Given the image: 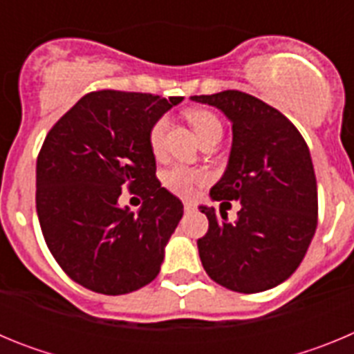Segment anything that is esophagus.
<instances>
[{
	"instance_id": "1",
	"label": "esophagus",
	"mask_w": 354,
	"mask_h": 354,
	"mask_svg": "<svg viewBox=\"0 0 354 354\" xmlns=\"http://www.w3.org/2000/svg\"><path fill=\"white\" fill-rule=\"evenodd\" d=\"M193 209H195V204H193V202H184V211L192 212Z\"/></svg>"
}]
</instances>
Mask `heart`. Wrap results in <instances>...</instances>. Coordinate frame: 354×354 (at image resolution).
I'll return each instance as SVG.
<instances>
[{
  "instance_id": "b5f03b06",
  "label": "heart",
  "mask_w": 354,
  "mask_h": 354,
  "mask_svg": "<svg viewBox=\"0 0 354 354\" xmlns=\"http://www.w3.org/2000/svg\"><path fill=\"white\" fill-rule=\"evenodd\" d=\"M186 118L189 120L193 129L196 131L200 140H204L209 134L221 131L220 118L216 117L212 111H209V109H192V111L186 113ZM168 124H170L168 117H161L152 124V127L149 131L150 152L156 158H161L165 154V140H167ZM205 179L207 177H205L204 171L184 167V165H175V167L168 168L162 174V184H165V187L170 189L174 195L179 196L193 195L195 187L200 186V184H204Z\"/></svg>"
}]
</instances>
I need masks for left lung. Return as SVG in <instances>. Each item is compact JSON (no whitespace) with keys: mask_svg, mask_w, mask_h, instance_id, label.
<instances>
[{"mask_svg":"<svg viewBox=\"0 0 354 354\" xmlns=\"http://www.w3.org/2000/svg\"><path fill=\"white\" fill-rule=\"evenodd\" d=\"M232 122V150L212 200H239L234 223L200 207L209 230L196 241L205 273L243 294L277 287L298 270L317 227V183L310 150L292 122L239 90L193 95ZM227 204V202H225Z\"/></svg>","mask_w":354,"mask_h":354,"instance_id":"left-lung-1","label":"left lung"}]
</instances>
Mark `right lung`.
I'll return each mask as SVG.
<instances>
[{
  "instance_id": "right-lung-1",
  "label": "right lung",
  "mask_w": 354,
  "mask_h": 354,
  "mask_svg": "<svg viewBox=\"0 0 354 354\" xmlns=\"http://www.w3.org/2000/svg\"><path fill=\"white\" fill-rule=\"evenodd\" d=\"M183 97L97 90L56 122L37 158V214L62 270L93 292L118 296L158 277L183 202L161 187L149 131ZM140 194L134 215L121 189Z\"/></svg>"
}]
</instances>
